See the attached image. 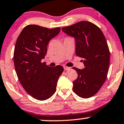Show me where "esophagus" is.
Instances as JSON below:
<instances>
[{"instance_id":"34e87169","label":"esophagus","mask_w":124,"mask_h":124,"mask_svg":"<svg viewBox=\"0 0 124 124\" xmlns=\"http://www.w3.org/2000/svg\"><path fill=\"white\" fill-rule=\"evenodd\" d=\"M63 68L65 70H68L70 69V68H69V67H68V66H63Z\"/></svg>"}]
</instances>
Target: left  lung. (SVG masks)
I'll list each match as a JSON object with an SVG mask.
<instances>
[{
    "label": "left lung",
    "mask_w": 124,
    "mask_h": 124,
    "mask_svg": "<svg viewBox=\"0 0 124 124\" xmlns=\"http://www.w3.org/2000/svg\"><path fill=\"white\" fill-rule=\"evenodd\" d=\"M76 40V54L83 58V70L73 67L78 74L73 90L78 96L89 98L99 91L106 80L110 65V51L101 29L88 21H80L62 28Z\"/></svg>",
    "instance_id": "left-lung-1"
}]
</instances>
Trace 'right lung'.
Segmentation results:
<instances>
[{
  "label": "right lung",
  "mask_w": 124,
  "mask_h": 124,
  "mask_svg": "<svg viewBox=\"0 0 124 124\" xmlns=\"http://www.w3.org/2000/svg\"><path fill=\"white\" fill-rule=\"evenodd\" d=\"M60 28L48 29L28 25L18 37L14 51L15 69L22 87L35 99L44 101L56 91L62 66L51 68L41 62L47 54L50 40L60 32Z\"/></svg>",
  "instance_id": "add662e5"
}]
</instances>
